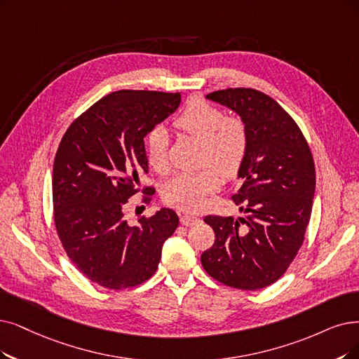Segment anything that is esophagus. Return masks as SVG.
Masks as SVG:
<instances>
[{"mask_svg": "<svg viewBox=\"0 0 359 359\" xmlns=\"http://www.w3.org/2000/svg\"><path fill=\"white\" fill-rule=\"evenodd\" d=\"M198 221H200L198 217H196V215H190V213H184L181 217V224L185 226H191V225L197 224Z\"/></svg>", "mask_w": 359, "mask_h": 359, "instance_id": "obj_1", "label": "esophagus"}]
</instances>
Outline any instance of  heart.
I'll use <instances>...</instances> for the list:
<instances>
[{
    "instance_id": "1",
    "label": "heart",
    "mask_w": 359,
    "mask_h": 359,
    "mask_svg": "<svg viewBox=\"0 0 359 359\" xmlns=\"http://www.w3.org/2000/svg\"><path fill=\"white\" fill-rule=\"evenodd\" d=\"M175 126L200 141L198 162L205 168L174 177L165 184L162 196L168 205L191 210L219 189L218 171L222 177L231 178L240 170L249 149V133L243 119L224 116L219 107L198 97L189 100L177 116ZM146 149L150 166L159 174H168V138L162 128L149 134Z\"/></svg>"
}]
</instances>
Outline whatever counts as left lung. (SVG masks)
I'll return each mask as SVG.
<instances>
[{
    "instance_id": "1",
    "label": "left lung",
    "mask_w": 359,
    "mask_h": 359,
    "mask_svg": "<svg viewBox=\"0 0 359 359\" xmlns=\"http://www.w3.org/2000/svg\"><path fill=\"white\" fill-rule=\"evenodd\" d=\"M206 98L246 123L249 149L231 198L246 217L208 215L213 246L202 265L217 281L240 290L276 283L302 246L315 193V165L300 128L274 98L253 88L213 91Z\"/></svg>"
}]
</instances>
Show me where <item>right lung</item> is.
Segmentation results:
<instances>
[{
  "mask_svg": "<svg viewBox=\"0 0 359 359\" xmlns=\"http://www.w3.org/2000/svg\"><path fill=\"white\" fill-rule=\"evenodd\" d=\"M180 93L122 90L98 100L70 123L54 157L53 208L57 234L70 261L106 289H130L159 266L162 246L178 226L172 209L128 224V200L149 172L144 137L174 113Z\"/></svg>",
  "mask_w": 359,
  "mask_h": 359,
  "instance_id": "add662e5",
  "label": "right lung"
}]
</instances>
